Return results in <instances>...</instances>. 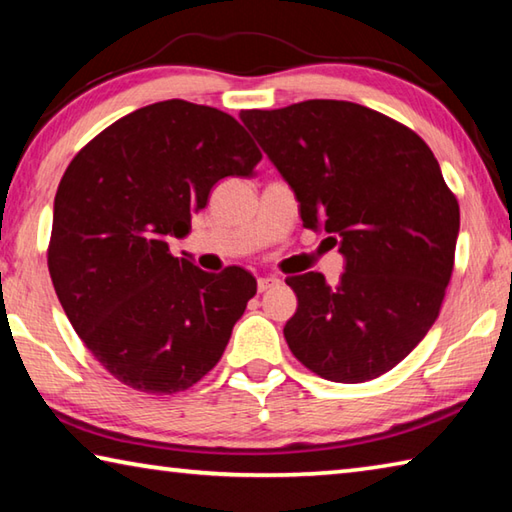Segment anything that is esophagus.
Listing matches in <instances>:
<instances>
[{
	"label": "esophagus",
	"instance_id": "esophagus-1",
	"mask_svg": "<svg viewBox=\"0 0 512 512\" xmlns=\"http://www.w3.org/2000/svg\"><path fill=\"white\" fill-rule=\"evenodd\" d=\"M277 284H280V277H259V280H257V291L264 293L268 289L277 287Z\"/></svg>",
	"mask_w": 512,
	"mask_h": 512
}]
</instances>
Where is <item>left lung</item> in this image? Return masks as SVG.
I'll return each mask as SVG.
<instances>
[{
    "instance_id": "left-lung-1",
    "label": "left lung",
    "mask_w": 512,
    "mask_h": 512,
    "mask_svg": "<svg viewBox=\"0 0 512 512\" xmlns=\"http://www.w3.org/2000/svg\"><path fill=\"white\" fill-rule=\"evenodd\" d=\"M239 117L291 185L302 225L339 235L345 257L336 287L314 271L287 277L293 357L341 384L393 370L436 323L454 271L461 212L438 160L411 128L350 101Z\"/></svg>"
}]
</instances>
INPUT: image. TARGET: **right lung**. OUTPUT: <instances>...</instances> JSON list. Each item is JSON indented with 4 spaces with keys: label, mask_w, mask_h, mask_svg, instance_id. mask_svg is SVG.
I'll return each instance as SVG.
<instances>
[{
    "label": "right lung",
    "mask_w": 512,
    "mask_h": 512,
    "mask_svg": "<svg viewBox=\"0 0 512 512\" xmlns=\"http://www.w3.org/2000/svg\"><path fill=\"white\" fill-rule=\"evenodd\" d=\"M259 160L235 117L169 99L117 119L69 162L49 275L85 348L121 384L171 395L219 363L255 277L205 273L167 239L187 235L221 178L253 176Z\"/></svg>",
    "instance_id": "1"
}]
</instances>
